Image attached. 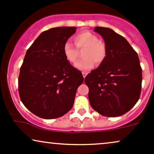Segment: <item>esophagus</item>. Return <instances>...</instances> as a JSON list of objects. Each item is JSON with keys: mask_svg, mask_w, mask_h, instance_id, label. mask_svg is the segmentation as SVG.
<instances>
[{"mask_svg": "<svg viewBox=\"0 0 154 154\" xmlns=\"http://www.w3.org/2000/svg\"><path fill=\"white\" fill-rule=\"evenodd\" d=\"M87 74H88V73H87V72H82V75H83L84 78H85V77H86V76H87Z\"/></svg>", "mask_w": 154, "mask_h": 154, "instance_id": "34e87169", "label": "esophagus"}]
</instances>
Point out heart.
<instances>
[{"label":"heart","instance_id":"heart-1","mask_svg":"<svg viewBox=\"0 0 154 154\" xmlns=\"http://www.w3.org/2000/svg\"><path fill=\"white\" fill-rule=\"evenodd\" d=\"M74 42L78 49L71 42H66L63 46V52L69 63H75L79 57V50L85 49L82 60L75 64V67L81 71H88L103 63L107 55V48L104 42L100 40L96 35L85 30L74 37Z\"/></svg>","mask_w":154,"mask_h":154}]
</instances>
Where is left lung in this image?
<instances>
[{
    "label": "left lung",
    "mask_w": 154,
    "mask_h": 154,
    "mask_svg": "<svg viewBox=\"0 0 154 154\" xmlns=\"http://www.w3.org/2000/svg\"><path fill=\"white\" fill-rule=\"evenodd\" d=\"M94 31L104 39L107 55L85 79L89 103L101 115L122 116L133 107L141 94L142 69L139 57L127 40L112 29L96 27Z\"/></svg>",
    "instance_id": "1"
}]
</instances>
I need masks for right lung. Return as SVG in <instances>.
<instances>
[{
    "mask_svg": "<svg viewBox=\"0 0 154 154\" xmlns=\"http://www.w3.org/2000/svg\"><path fill=\"white\" fill-rule=\"evenodd\" d=\"M75 32V27L50 28L27 50L19 74V95L25 107L39 117L59 118L73 106L84 77L66 60L63 46Z\"/></svg>",
    "mask_w": 154,
    "mask_h": 154,
    "instance_id": "add662e5",
    "label": "right lung"
}]
</instances>
